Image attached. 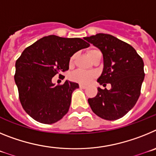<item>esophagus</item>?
Masks as SVG:
<instances>
[{
  "instance_id": "esophagus-1",
  "label": "esophagus",
  "mask_w": 156,
  "mask_h": 156,
  "mask_svg": "<svg viewBox=\"0 0 156 156\" xmlns=\"http://www.w3.org/2000/svg\"><path fill=\"white\" fill-rule=\"evenodd\" d=\"M80 87L82 88V89H86L87 87L86 86V85H83V84H80Z\"/></svg>"
}]
</instances>
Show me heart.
<instances>
[{"label": "heart", "mask_w": 156, "mask_h": 156, "mask_svg": "<svg viewBox=\"0 0 156 156\" xmlns=\"http://www.w3.org/2000/svg\"><path fill=\"white\" fill-rule=\"evenodd\" d=\"M98 50H90L88 51V55L89 56H90L92 54L94 53V51H96ZM74 59V56L71 58L70 59V62H73ZM95 76V73H93V72H88V71H85V70H82V69H79L75 71L74 73H73L71 75V78L73 80L76 81V82L81 83H88L89 82H90L92 79H93L94 77Z\"/></svg>", "instance_id": "1"}]
</instances>
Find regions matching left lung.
<instances>
[{
	"instance_id": "8db88e82",
	"label": "left lung",
	"mask_w": 156,
	"mask_h": 156,
	"mask_svg": "<svg viewBox=\"0 0 156 156\" xmlns=\"http://www.w3.org/2000/svg\"><path fill=\"white\" fill-rule=\"evenodd\" d=\"M84 39L101 51L102 73L98 82L110 83V90L98 87L88 99L92 111L106 120H115L133 108L140 94L144 78V62L134 48L110 34H98Z\"/></svg>"
}]
</instances>
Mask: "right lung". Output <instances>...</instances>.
Masks as SVG:
<instances>
[{"label":"right lung","mask_w":156,"mask_h":156,"mask_svg":"<svg viewBox=\"0 0 156 156\" xmlns=\"http://www.w3.org/2000/svg\"><path fill=\"white\" fill-rule=\"evenodd\" d=\"M89 46L80 38L50 35L23 51L16 62L15 82L22 106L33 119L51 124L68 112L72 94L79 84L66 80L55 85L52 77L68 70L70 58Z\"/></svg>","instance_id":"obj_1"}]
</instances>
